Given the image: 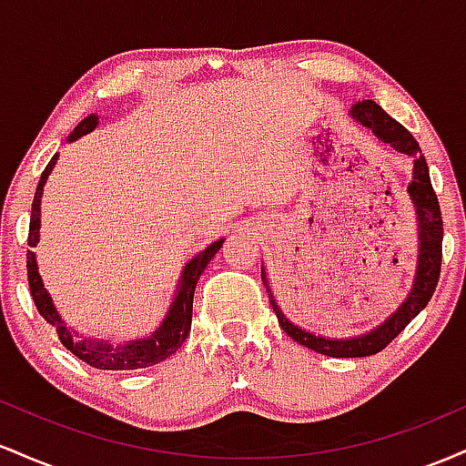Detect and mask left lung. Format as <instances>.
Segmentation results:
<instances>
[{"label": "left lung", "instance_id": "1", "mask_svg": "<svg viewBox=\"0 0 466 466\" xmlns=\"http://www.w3.org/2000/svg\"><path fill=\"white\" fill-rule=\"evenodd\" d=\"M350 117L360 122L361 127L370 129L374 137L381 142L390 144L394 151L414 157V173H411V181L408 186V195L416 210V221H419V265H416V278L411 285L410 296L405 298L403 304L394 311L383 324L372 329L370 333H363L357 337H349V339H333V337L313 335L309 330L300 329L293 322H289L287 315L278 307L274 293H271L269 280H267L265 269H260L263 276V285L269 293V302L274 307V313L278 318V324L282 330L291 337L298 344L307 346L319 355L326 357H368L374 352L383 350L390 341L397 337L400 330L408 326L411 319L419 315L427 302L434 296L438 278H441V260H442V217L441 206H438L436 192L431 188L430 168H427L425 157H422L419 142L414 136L405 129L400 122L388 116L374 100H360L350 106Z\"/></svg>", "mask_w": 466, "mask_h": 466}]
</instances>
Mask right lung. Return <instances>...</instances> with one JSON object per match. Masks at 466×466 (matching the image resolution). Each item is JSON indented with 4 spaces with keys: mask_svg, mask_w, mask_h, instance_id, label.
Segmentation results:
<instances>
[{
    "mask_svg": "<svg viewBox=\"0 0 466 466\" xmlns=\"http://www.w3.org/2000/svg\"><path fill=\"white\" fill-rule=\"evenodd\" d=\"M98 127V116L92 114L85 117L83 122L72 131V136L67 137V142L78 140L80 136H87L89 131H94ZM56 157L50 159V164L46 166L44 175H41L39 186H36L35 199H32V215H30V232H28V245L36 248L39 243V228H41V195H44V186L47 181V175L55 168ZM223 238L215 240L212 245H208L206 249L199 251L195 258L181 271V280L177 285V293H175V300L170 304L168 313H166L164 322L159 324V329L153 335L142 337V339H131L122 341V344H111L106 339H94V337H85L76 333L72 326L63 322V318L58 315L52 302L50 293L46 291L44 280L39 276V267H36L35 251H28V287L32 293V300H35L36 311L44 315L47 324H52L56 329L58 339L66 346L69 352L89 363L92 368L98 370H140V368L155 366V363L164 361L166 357L175 355L181 344L186 341L192 322V298H195V287L199 276L203 274L208 263L212 260V256L221 249Z\"/></svg>",
    "mask_w": 466,
    "mask_h": 466,
    "instance_id": "1",
    "label": "right lung"
}]
</instances>
